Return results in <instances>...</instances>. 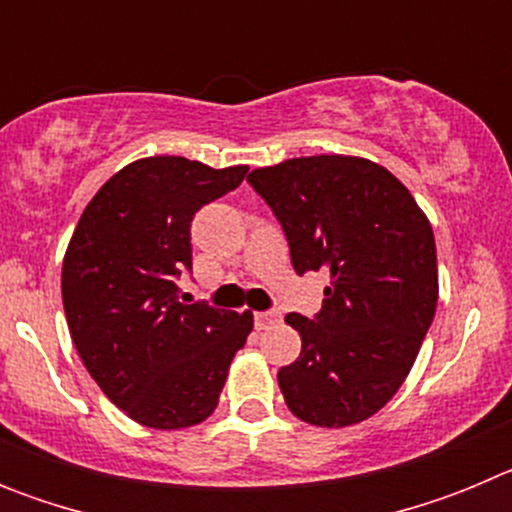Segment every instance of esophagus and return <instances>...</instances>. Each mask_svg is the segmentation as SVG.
<instances>
[{
  "instance_id": "obj_1",
  "label": "esophagus",
  "mask_w": 512,
  "mask_h": 512,
  "mask_svg": "<svg viewBox=\"0 0 512 512\" xmlns=\"http://www.w3.org/2000/svg\"><path fill=\"white\" fill-rule=\"evenodd\" d=\"M279 320H282L279 312H253V323H256L259 330H269L271 325H277Z\"/></svg>"
}]
</instances>
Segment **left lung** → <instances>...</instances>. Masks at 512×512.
Wrapping results in <instances>:
<instances>
[{
    "instance_id": "8db88e82",
    "label": "left lung",
    "mask_w": 512,
    "mask_h": 512,
    "mask_svg": "<svg viewBox=\"0 0 512 512\" xmlns=\"http://www.w3.org/2000/svg\"><path fill=\"white\" fill-rule=\"evenodd\" d=\"M248 182L282 223L297 274L330 277L315 320L284 318L302 338L295 364L277 374L287 408L318 428L372 418L402 387L436 315L428 217L395 174L361 156L287 158Z\"/></svg>"
}]
</instances>
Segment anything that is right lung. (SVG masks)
<instances>
[{"instance_id": "add662e5", "label": "right lung", "mask_w": 512, "mask_h": 512, "mask_svg": "<svg viewBox=\"0 0 512 512\" xmlns=\"http://www.w3.org/2000/svg\"><path fill=\"white\" fill-rule=\"evenodd\" d=\"M246 171L138 158L99 187L71 235L61 295L74 346L99 390L146 428L210 418L253 330V312L187 305L174 282L192 269L194 212L233 192Z\"/></svg>"}]
</instances>
